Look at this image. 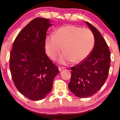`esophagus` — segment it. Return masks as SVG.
Wrapping results in <instances>:
<instances>
[{"instance_id": "1", "label": "esophagus", "mask_w": 120, "mask_h": 120, "mask_svg": "<svg viewBox=\"0 0 120 120\" xmlns=\"http://www.w3.org/2000/svg\"><path fill=\"white\" fill-rule=\"evenodd\" d=\"M65 69V67H59V71H62L63 69Z\"/></svg>"}]
</instances>
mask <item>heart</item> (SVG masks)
Wrapping results in <instances>:
<instances>
[{"mask_svg": "<svg viewBox=\"0 0 120 120\" xmlns=\"http://www.w3.org/2000/svg\"><path fill=\"white\" fill-rule=\"evenodd\" d=\"M94 45V37L91 31L75 26H64L50 34L45 39V49L47 55L55 60L62 49L64 52L59 62L67 64L71 62L78 63L89 56Z\"/></svg>", "mask_w": 120, "mask_h": 120, "instance_id": "b5f03b06", "label": "heart"}]
</instances>
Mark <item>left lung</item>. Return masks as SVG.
<instances>
[{
  "instance_id": "8db88e82",
  "label": "left lung",
  "mask_w": 120,
  "mask_h": 120,
  "mask_svg": "<svg viewBox=\"0 0 120 120\" xmlns=\"http://www.w3.org/2000/svg\"><path fill=\"white\" fill-rule=\"evenodd\" d=\"M93 33L95 44L91 54L81 63L71 68L69 90L79 98H88L100 90L108 77L111 52L100 33L86 22Z\"/></svg>"
}]
</instances>
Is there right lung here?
Here are the masks:
<instances>
[{"label": "right lung", "instance_id": "1", "mask_svg": "<svg viewBox=\"0 0 120 120\" xmlns=\"http://www.w3.org/2000/svg\"><path fill=\"white\" fill-rule=\"evenodd\" d=\"M52 25L49 19H34L18 34L11 52L12 79L19 92L30 100L45 98L59 73L45 49L47 31Z\"/></svg>", "mask_w": 120, "mask_h": 120}]
</instances>
